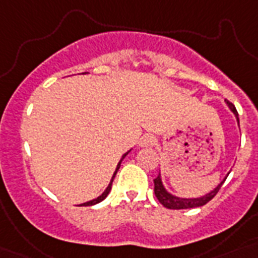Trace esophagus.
I'll list each match as a JSON object with an SVG mask.
<instances>
[{"label": "esophagus", "instance_id": "1", "mask_svg": "<svg viewBox=\"0 0 258 258\" xmlns=\"http://www.w3.org/2000/svg\"><path fill=\"white\" fill-rule=\"evenodd\" d=\"M155 143V137L151 135V134H146L141 138V146L142 147H149V146H153Z\"/></svg>", "mask_w": 258, "mask_h": 258}]
</instances>
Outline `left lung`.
Instances as JSON below:
<instances>
[{
  "label": "left lung",
  "mask_w": 258,
  "mask_h": 258,
  "mask_svg": "<svg viewBox=\"0 0 258 258\" xmlns=\"http://www.w3.org/2000/svg\"><path fill=\"white\" fill-rule=\"evenodd\" d=\"M228 103L229 108L232 109L234 115L237 116V121H238V124H240V119H238V112H237L236 107L234 104H232L230 101L226 100ZM225 182V179L221 182L218 186H217L213 191H210L206 196L201 197V198H191V200H186V198H178V197H174L171 194L166 191L165 187H163V184H162L161 176L158 175L155 179H154V192H155V197L158 198V201L161 202L165 208L167 209H172V210H179V209H192V208H200V206H204L209 202V201H212L216 194L220 191L221 186Z\"/></svg>",
  "instance_id": "1"
}]
</instances>
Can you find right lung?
<instances>
[{
    "label": "right lung",
    "instance_id": "obj_1",
    "mask_svg": "<svg viewBox=\"0 0 258 258\" xmlns=\"http://www.w3.org/2000/svg\"><path fill=\"white\" fill-rule=\"evenodd\" d=\"M127 154H128V153H125L124 155H123V158H121V159H120V162H119V165H117V167H116V171L113 172V176H112V179H111V183L108 184V187L105 188V191L103 192V194H101L100 197H97L96 200H92V201H89V202H86V204H83V206H92V205H95V204H99V202H101V201L104 200L105 197L108 196V192L111 191V186H112V180H113V178H115V175H116L117 170H119V167H120L121 161H123V159H124V157H125V155H127Z\"/></svg>",
    "mask_w": 258,
    "mask_h": 258
}]
</instances>
